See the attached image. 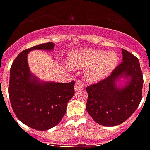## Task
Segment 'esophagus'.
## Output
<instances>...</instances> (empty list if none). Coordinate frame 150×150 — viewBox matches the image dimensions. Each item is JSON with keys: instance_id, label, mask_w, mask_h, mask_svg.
<instances>
[{"instance_id": "obj_1", "label": "esophagus", "mask_w": 150, "mask_h": 150, "mask_svg": "<svg viewBox=\"0 0 150 150\" xmlns=\"http://www.w3.org/2000/svg\"><path fill=\"white\" fill-rule=\"evenodd\" d=\"M83 87H84V86H83V84H82V83H81V82H76L75 85V91H77V90L82 89Z\"/></svg>"}]
</instances>
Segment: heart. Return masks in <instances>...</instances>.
<instances>
[{"instance_id":"b5f03b06","label":"heart","mask_w":150,"mask_h":150,"mask_svg":"<svg viewBox=\"0 0 150 150\" xmlns=\"http://www.w3.org/2000/svg\"><path fill=\"white\" fill-rule=\"evenodd\" d=\"M117 62L118 58L114 52L93 49L73 50L68 58V64L71 68L87 69L85 78L90 82L104 79L115 69Z\"/></svg>"}]
</instances>
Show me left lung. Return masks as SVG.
Returning a JSON list of instances; mask_svg holds the SVG:
<instances>
[{
  "label": "left lung",
  "mask_w": 150,
  "mask_h": 150,
  "mask_svg": "<svg viewBox=\"0 0 150 150\" xmlns=\"http://www.w3.org/2000/svg\"><path fill=\"white\" fill-rule=\"evenodd\" d=\"M123 61L102 81L86 87V110L96 123L115 126L123 123L135 111L142 100L143 77L139 61L122 49ZM121 77L129 79L123 87L117 86Z\"/></svg>",
  "instance_id": "obj_1"
}]
</instances>
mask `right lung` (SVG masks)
Wrapping results in <instances>:
<instances>
[{"label": "right lung", "mask_w": 150, "mask_h": 150, "mask_svg": "<svg viewBox=\"0 0 150 150\" xmlns=\"http://www.w3.org/2000/svg\"><path fill=\"white\" fill-rule=\"evenodd\" d=\"M49 42L25 49L13 61L10 69L9 98L20 121L38 131L56 126L65 114L67 103L75 94V81L68 83L41 82L29 70L27 54L33 50H52Z\"/></svg>", "instance_id": "add662e5"}]
</instances>
